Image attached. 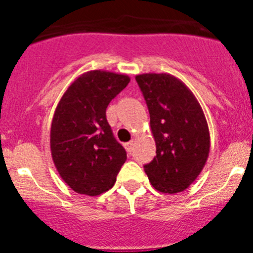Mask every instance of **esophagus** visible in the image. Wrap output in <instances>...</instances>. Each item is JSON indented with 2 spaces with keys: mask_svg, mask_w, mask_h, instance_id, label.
Wrapping results in <instances>:
<instances>
[{
  "mask_svg": "<svg viewBox=\"0 0 253 253\" xmlns=\"http://www.w3.org/2000/svg\"><path fill=\"white\" fill-rule=\"evenodd\" d=\"M134 148V140H131V142H128L125 143V149L129 152V153H131V151H133Z\"/></svg>",
  "mask_w": 253,
  "mask_h": 253,
  "instance_id": "esophagus-1",
  "label": "esophagus"
}]
</instances>
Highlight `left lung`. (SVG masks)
Returning a JSON list of instances; mask_svg holds the SVG:
<instances>
[{"label":"left lung","instance_id":"left-lung-1","mask_svg":"<svg viewBox=\"0 0 253 253\" xmlns=\"http://www.w3.org/2000/svg\"><path fill=\"white\" fill-rule=\"evenodd\" d=\"M135 80L148 106L157 153L144 171L160 193H181L200 175L209 157L204 111L191 90L175 76L143 73Z\"/></svg>","mask_w":253,"mask_h":253}]
</instances>
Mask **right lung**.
<instances>
[{
	"label": "right lung",
	"instance_id": "1",
	"mask_svg": "<svg viewBox=\"0 0 253 253\" xmlns=\"http://www.w3.org/2000/svg\"><path fill=\"white\" fill-rule=\"evenodd\" d=\"M130 82L109 71H88L69 84L55 107L50 152L58 173L73 191L97 196L114 186L126 161L106 120V107Z\"/></svg>",
	"mask_w": 253,
	"mask_h": 253
}]
</instances>
